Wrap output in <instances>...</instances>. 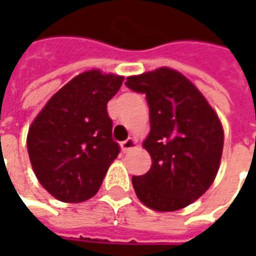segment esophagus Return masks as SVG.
I'll return each instance as SVG.
<instances>
[{
    "label": "esophagus",
    "instance_id": "esophagus-1",
    "mask_svg": "<svg viewBox=\"0 0 256 256\" xmlns=\"http://www.w3.org/2000/svg\"><path fill=\"white\" fill-rule=\"evenodd\" d=\"M121 146H122L124 152H128V151H131V150H134V148L136 146V141H135L134 138H128V140H125V141L121 144Z\"/></svg>",
    "mask_w": 256,
    "mask_h": 256
}]
</instances>
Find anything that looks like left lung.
I'll use <instances>...</instances> for the list:
<instances>
[{
	"mask_svg": "<svg viewBox=\"0 0 256 256\" xmlns=\"http://www.w3.org/2000/svg\"><path fill=\"white\" fill-rule=\"evenodd\" d=\"M125 85L145 94L150 106L151 132L144 148L152 165L132 176L136 196L155 211L188 206L220 170L224 131L218 115L188 78L166 66L128 76Z\"/></svg>",
	"mask_w": 256,
	"mask_h": 256,
	"instance_id": "obj_1",
	"label": "left lung"
}]
</instances>
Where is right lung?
Returning <instances> with one entry per match:
<instances>
[{
	"label": "right lung",
	"instance_id": "right-lung-1",
	"mask_svg": "<svg viewBox=\"0 0 256 256\" xmlns=\"http://www.w3.org/2000/svg\"><path fill=\"white\" fill-rule=\"evenodd\" d=\"M124 76L98 70L76 75L46 102L30 126L28 155L40 184L62 202H82L98 192L120 154L106 104Z\"/></svg>",
	"mask_w": 256,
	"mask_h": 256
}]
</instances>
